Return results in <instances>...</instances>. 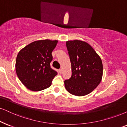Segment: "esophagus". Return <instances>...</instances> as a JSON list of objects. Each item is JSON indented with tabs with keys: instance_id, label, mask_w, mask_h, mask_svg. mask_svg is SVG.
<instances>
[{
	"instance_id": "obj_1",
	"label": "esophagus",
	"mask_w": 127,
	"mask_h": 127,
	"mask_svg": "<svg viewBox=\"0 0 127 127\" xmlns=\"http://www.w3.org/2000/svg\"><path fill=\"white\" fill-rule=\"evenodd\" d=\"M62 71H63L62 68L59 69V73H60V74H62Z\"/></svg>"
}]
</instances>
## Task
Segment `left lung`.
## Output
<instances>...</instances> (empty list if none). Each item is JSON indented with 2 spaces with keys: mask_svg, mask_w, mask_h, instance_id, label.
<instances>
[{
  "mask_svg": "<svg viewBox=\"0 0 127 127\" xmlns=\"http://www.w3.org/2000/svg\"><path fill=\"white\" fill-rule=\"evenodd\" d=\"M71 64V78L64 81L70 94L84 96L98 86L102 77L101 59L94 49L85 41L74 40L66 41Z\"/></svg>",
  "mask_w": 127,
  "mask_h": 127,
  "instance_id": "left-lung-1",
  "label": "left lung"
}]
</instances>
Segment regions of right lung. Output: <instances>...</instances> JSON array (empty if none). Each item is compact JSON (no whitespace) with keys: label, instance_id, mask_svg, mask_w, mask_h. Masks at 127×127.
Segmentation results:
<instances>
[{"label":"right lung","instance_id":"right-lung-1","mask_svg":"<svg viewBox=\"0 0 127 127\" xmlns=\"http://www.w3.org/2000/svg\"><path fill=\"white\" fill-rule=\"evenodd\" d=\"M57 40L49 39L33 41L19 52L16 61V71L19 79L27 89L33 91L49 87L57 74L50 67L52 53Z\"/></svg>","mask_w":127,"mask_h":127}]
</instances>
